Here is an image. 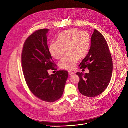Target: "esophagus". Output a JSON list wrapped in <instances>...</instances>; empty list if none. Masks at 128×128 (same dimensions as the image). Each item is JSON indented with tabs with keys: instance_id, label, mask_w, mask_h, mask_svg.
<instances>
[{
	"instance_id": "34e87169",
	"label": "esophagus",
	"mask_w": 128,
	"mask_h": 128,
	"mask_svg": "<svg viewBox=\"0 0 128 128\" xmlns=\"http://www.w3.org/2000/svg\"><path fill=\"white\" fill-rule=\"evenodd\" d=\"M68 72H69V74L70 75H73L74 74V72H72V71H68Z\"/></svg>"
}]
</instances>
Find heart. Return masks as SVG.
Here are the masks:
<instances>
[{
	"mask_svg": "<svg viewBox=\"0 0 128 128\" xmlns=\"http://www.w3.org/2000/svg\"><path fill=\"white\" fill-rule=\"evenodd\" d=\"M91 43L89 34L84 31L71 29L61 32L57 38V42H53L50 45L49 52L56 59L62 58L59 62L62 69L72 70L75 68L79 58L82 59L88 53Z\"/></svg>",
	"mask_w": 128,
	"mask_h": 128,
	"instance_id": "b5f03b06",
	"label": "heart"
}]
</instances>
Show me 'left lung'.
<instances>
[{
  "label": "left lung",
  "mask_w": 128,
  "mask_h": 128,
  "mask_svg": "<svg viewBox=\"0 0 128 128\" xmlns=\"http://www.w3.org/2000/svg\"><path fill=\"white\" fill-rule=\"evenodd\" d=\"M86 68L88 74L77 72L80 77L78 90L82 94L94 97L100 94L109 85L113 72V61L107 42L102 34L94 29L91 36L90 50L79 65Z\"/></svg>",
  "instance_id": "1"
}]
</instances>
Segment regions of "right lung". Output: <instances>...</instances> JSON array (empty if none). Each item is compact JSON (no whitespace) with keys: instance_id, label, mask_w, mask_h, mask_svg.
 I'll list each match as a JSON object with an SVG mask.
<instances>
[{"instance_id":"add662e5","label":"right lung","mask_w":128,"mask_h":128,"mask_svg":"<svg viewBox=\"0 0 128 128\" xmlns=\"http://www.w3.org/2000/svg\"><path fill=\"white\" fill-rule=\"evenodd\" d=\"M48 31L37 30L27 38L22 53V66L30 90L42 101L52 102L62 96L68 72L59 70L48 74L50 69H56L48 45Z\"/></svg>"}]
</instances>
